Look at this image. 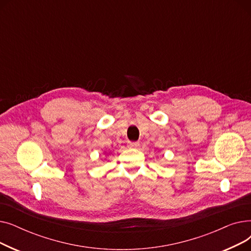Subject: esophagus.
I'll return each mask as SVG.
<instances>
[{"instance_id":"1","label":"esophagus","mask_w":251,"mask_h":251,"mask_svg":"<svg viewBox=\"0 0 251 251\" xmlns=\"http://www.w3.org/2000/svg\"><path fill=\"white\" fill-rule=\"evenodd\" d=\"M139 147V142H128V148L130 149H137Z\"/></svg>"}]
</instances>
